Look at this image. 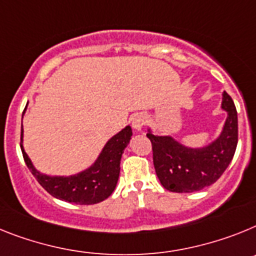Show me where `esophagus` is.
Returning <instances> with one entry per match:
<instances>
[{"label": "esophagus", "mask_w": 256, "mask_h": 256, "mask_svg": "<svg viewBox=\"0 0 256 256\" xmlns=\"http://www.w3.org/2000/svg\"><path fill=\"white\" fill-rule=\"evenodd\" d=\"M146 120L144 116H142V114L135 116V118L132 120V128H134L135 130L140 131L142 128H143V126L146 125Z\"/></svg>", "instance_id": "1"}]
</instances>
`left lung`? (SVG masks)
Here are the masks:
<instances>
[{"label":"left lung","instance_id":"1","mask_svg":"<svg viewBox=\"0 0 256 256\" xmlns=\"http://www.w3.org/2000/svg\"><path fill=\"white\" fill-rule=\"evenodd\" d=\"M222 108L228 113L223 131L216 140L204 148H190L171 136H157L148 130L153 165L164 188L176 193L197 192L214 184L226 171L238 142L237 110L226 91Z\"/></svg>","mask_w":256,"mask_h":256}]
</instances>
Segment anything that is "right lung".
<instances>
[{"label": "right lung", "instance_id": "add662e5", "mask_svg": "<svg viewBox=\"0 0 256 256\" xmlns=\"http://www.w3.org/2000/svg\"><path fill=\"white\" fill-rule=\"evenodd\" d=\"M131 135V128L126 126L106 142L94 165L70 176H48L36 170L23 148V128L20 135V148L26 165L42 188L51 196L70 204L94 205L108 198L114 190L120 176L122 153L130 142Z\"/></svg>", "mask_w": 256, "mask_h": 256}]
</instances>
